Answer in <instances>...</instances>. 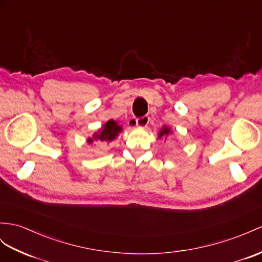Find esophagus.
<instances>
[{
	"label": "esophagus",
	"instance_id": "34e87169",
	"mask_svg": "<svg viewBox=\"0 0 262 262\" xmlns=\"http://www.w3.org/2000/svg\"><path fill=\"white\" fill-rule=\"evenodd\" d=\"M149 121H150V117H149V116H144V117H141V118H138V119H136V124H137L138 126H142V127H144V126L148 125Z\"/></svg>",
	"mask_w": 262,
	"mask_h": 262
}]
</instances>
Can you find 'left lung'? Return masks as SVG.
I'll list each match as a JSON object with an SVG mask.
<instances>
[{
  "instance_id": "8db88e82",
  "label": "left lung",
  "mask_w": 262,
  "mask_h": 262,
  "mask_svg": "<svg viewBox=\"0 0 262 262\" xmlns=\"http://www.w3.org/2000/svg\"><path fill=\"white\" fill-rule=\"evenodd\" d=\"M170 133V129L168 126H164L163 129L160 131V133H159V138H161V137H165V136H168Z\"/></svg>"
}]
</instances>
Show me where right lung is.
<instances>
[{"mask_svg": "<svg viewBox=\"0 0 262 262\" xmlns=\"http://www.w3.org/2000/svg\"><path fill=\"white\" fill-rule=\"evenodd\" d=\"M122 131V127L118 125L116 121L110 120L102 127V130L99 133H95L93 136L94 140H100V141H105V142H110L112 140L116 139L118 137L119 133ZM89 143H92L93 140L89 139L88 140Z\"/></svg>", "mask_w": 262, "mask_h": 262, "instance_id": "add662e5", "label": "right lung"}]
</instances>
